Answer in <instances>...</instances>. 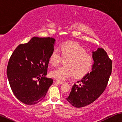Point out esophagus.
<instances>
[{
	"instance_id": "esophagus-1",
	"label": "esophagus",
	"mask_w": 122,
	"mask_h": 122,
	"mask_svg": "<svg viewBox=\"0 0 122 122\" xmlns=\"http://www.w3.org/2000/svg\"><path fill=\"white\" fill-rule=\"evenodd\" d=\"M56 82L57 84H60V85H61V84H63L64 83V82H62V81H58V80H57L56 81Z\"/></svg>"
}]
</instances>
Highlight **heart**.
<instances>
[{"label":"heart","instance_id":"1","mask_svg":"<svg viewBox=\"0 0 122 122\" xmlns=\"http://www.w3.org/2000/svg\"><path fill=\"white\" fill-rule=\"evenodd\" d=\"M59 51L54 49L49 57L50 62L53 66H58L63 59L66 66L51 71V75L60 81H63L74 75L80 77L89 72L94 62L93 57L86 52L85 48L76 42H67L60 46Z\"/></svg>","mask_w":122,"mask_h":122}]
</instances>
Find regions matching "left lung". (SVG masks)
<instances>
[{
	"label": "left lung",
	"mask_w": 122,
	"mask_h": 122,
	"mask_svg": "<svg viewBox=\"0 0 122 122\" xmlns=\"http://www.w3.org/2000/svg\"><path fill=\"white\" fill-rule=\"evenodd\" d=\"M92 70L74 84L66 99L72 106L82 108L96 100L104 92L112 73V61L103 48L92 52Z\"/></svg>",
	"instance_id": "1"
}]
</instances>
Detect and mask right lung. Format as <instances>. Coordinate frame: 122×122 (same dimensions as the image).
I'll return each mask as SVG.
<instances>
[{"instance_id": "right-lung-1", "label": "right lung", "mask_w": 122, "mask_h": 122, "mask_svg": "<svg viewBox=\"0 0 122 122\" xmlns=\"http://www.w3.org/2000/svg\"><path fill=\"white\" fill-rule=\"evenodd\" d=\"M55 40L51 37H33L20 44L11 55L6 75L16 98L27 105H33L44 99L53 83L47 73L50 54Z\"/></svg>"}]
</instances>
